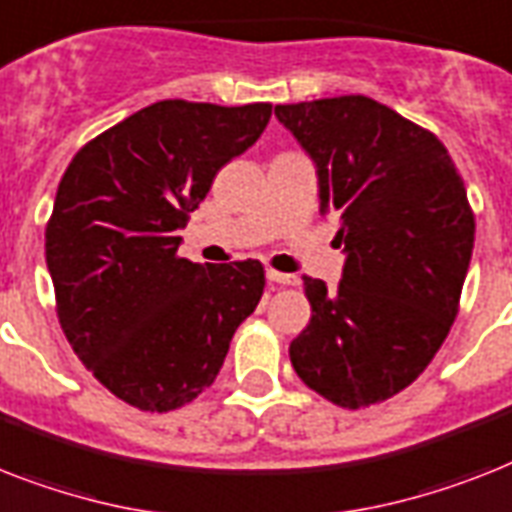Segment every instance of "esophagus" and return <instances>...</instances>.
<instances>
[{
  "label": "esophagus",
  "mask_w": 512,
  "mask_h": 512,
  "mask_svg": "<svg viewBox=\"0 0 512 512\" xmlns=\"http://www.w3.org/2000/svg\"><path fill=\"white\" fill-rule=\"evenodd\" d=\"M268 278L273 281V284H281V286H297L299 284V276H294V273H278V270H273V268L268 270Z\"/></svg>",
  "instance_id": "34e87169"
}]
</instances>
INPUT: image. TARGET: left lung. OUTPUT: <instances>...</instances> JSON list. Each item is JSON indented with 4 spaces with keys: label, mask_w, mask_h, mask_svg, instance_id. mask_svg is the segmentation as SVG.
<instances>
[{
    "label": "left lung",
    "mask_w": 512,
    "mask_h": 512,
    "mask_svg": "<svg viewBox=\"0 0 512 512\" xmlns=\"http://www.w3.org/2000/svg\"><path fill=\"white\" fill-rule=\"evenodd\" d=\"M318 168L321 213L347 252L339 286L305 276L310 323L289 344L297 376L347 410L426 371L458 315L473 210L431 131L363 94L276 105Z\"/></svg>",
    "instance_id": "obj_1"
}]
</instances>
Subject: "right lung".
Segmentation results:
<instances>
[{"label":"right lung","instance_id":"1","mask_svg":"<svg viewBox=\"0 0 512 512\" xmlns=\"http://www.w3.org/2000/svg\"><path fill=\"white\" fill-rule=\"evenodd\" d=\"M273 105L162 99L70 160L47 223V268L70 347L118 400L168 413L213 384L265 289L260 260L178 257V228Z\"/></svg>","mask_w":512,"mask_h":512}]
</instances>
